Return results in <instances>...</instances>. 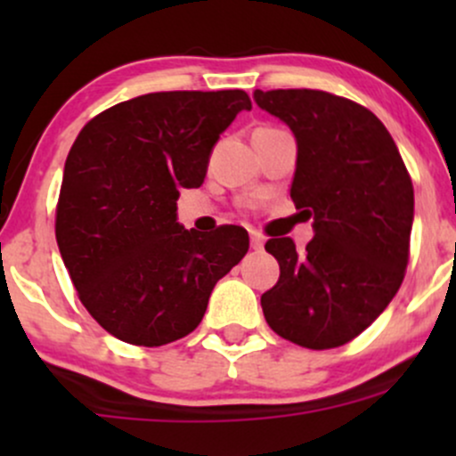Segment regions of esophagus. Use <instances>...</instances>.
<instances>
[{"instance_id":"obj_1","label":"esophagus","mask_w":456,"mask_h":456,"mask_svg":"<svg viewBox=\"0 0 456 456\" xmlns=\"http://www.w3.org/2000/svg\"><path fill=\"white\" fill-rule=\"evenodd\" d=\"M250 248L253 250L264 248V238H261L257 232H250Z\"/></svg>"}]
</instances>
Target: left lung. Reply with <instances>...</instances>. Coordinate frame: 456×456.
Here are the masks:
<instances>
[{
    "instance_id": "obj_1",
    "label": "left lung",
    "mask_w": 456,
    "mask_h": 456,
    "mask_svg": "<svg viewBox=\"0 0 456 456\" xmlns=\"http://www.w3.org/2000/svg\"><path fill=\"white\" fill-rule=\"evenodd\" d=\"M255 102L294 133L291 199L311 242L291 238L265 250L281 276L261 296L268 326L308 349L358 337L399 291L410 257L413 186L384 124L369 109L319 90H255Z\"/></svg>"
}]
</instances>
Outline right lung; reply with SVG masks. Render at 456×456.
<instances>
[{
    "mask_svg": "<svg viewBox=\"0 0 456 456\" xmlns=\"http://www.w3.org/2000/svg\"><path fill=\"white\" fill-rule=\"evenodd\" d=\"M250 107L242 90L145 94L96 115L72 143L57 246L83 306L119 341L159 347L191 334L248 250L235 224L188 232L175 201L203 184L216 141Z\"/></svg>",
    "mask_w": 456,
    "mask_h": 456,
    "instance_id": "1",
    "label": "right lung"
}]
</instances>
